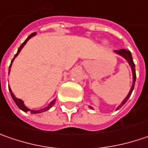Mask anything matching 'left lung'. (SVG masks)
Wrapping results in <instances>:
<instances>
[{
    "label": "left lung",
    "mask_w": 148,
    "mask_h": 148,
    "mask_svg": "<svg viewBox=\"0 0 148 148\" xmlns=\"http://www.w3.org/2000/svg\"><path fill=\"white\" fill-rule=\"evenodd\" d=\"M114 53H116L117 55H120V56H122V57H123V58L125 59L127 61V63H128V64L130 65L132 73V87H131V89H130L128 94L127 95V97H126L123 100V102L120 103V105L117 108V109H119V108H122V107L125 104L126 102H127V99L130 98V96H131V94H132V90H133V88H134V85H135V81H136V71H135V64H134L133 60H132V54H131V52H130L129 50H127V49H119V50H114ZM89 108H92V107L89 106Z\"/></svg>",
    "instance_id": "obj_1"
}]
</instances>
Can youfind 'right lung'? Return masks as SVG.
<instances>
[{"mask_svg": "<svg viewBox=\"0 0 148 148\" xmlns=\"http://www.w3.org/2000/svg\"><path fill=\"white\" fill-rule=\"evenodd\" d=\"M36 35V33L35 32V33H32L30 36L24 41V43H22V45L20 46V48L18 49V50H17V53L16 54V55H15V57L13 58V60H11V63H10V67H9V74H10V68H11V65H12V63H13V61H14V60H15V58H16L17 55L20 54V52H21V50L22 49L23 47L25 46V45L27 43V41L29 40L30 38H32L33 36H35ZM9 91H10V95H11V97H12V99H13V100L15 101V103H16V104L18 106V108H20V109H21L22 111H24V112H30L31 113H34V114H36V113H40V112H45V111H47V110H49V108H51L52 107L54 106V104L55 103V101H56V99H54L52 100L49 103V105L47 107H45V108H41V109H39V110H32V109H29V108H28L25 105V103H24V102H23L22 99H17L16 96H15V94L13 93V92L11 91V88H10V87H9Z\"/></svg>", "mask_w": 148, "mask_h": 148, "instance_id": "obj_1", "label": "right lung"}]
</instances>
